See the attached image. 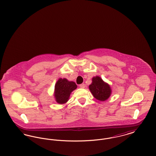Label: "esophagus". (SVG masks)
<instances>
[{
    "mask_svg": "<svg viewBox=\"0 0 156 156\" xmlns=\"http://www.w3.org/2000/svg\"><path fill=\"white\" fill-rule=\"evenodd\" d=\"M85 87V85L84 83H82V84L80 85V87L81 88H84Z\"/></svg>",
    "mask_w": 156,
    "mask_h": 156,
    "instance_id": "34e87169",
    "label": "esophagus"
}]
</instances>
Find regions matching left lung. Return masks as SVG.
<instances>
[{"label":"left lung","instance_id":"left-lung-1","mask_svg":"<svg viewBox=\"0 0 156 156\" xmlns=\"http://www.w3.org/2000/svg\"><path fill=\"white\" fill-rule=\"evenodd\" d=\"M89 88L94 98L100 101H106L111 95V87L99 76L92 78V82Z\"/></svg>","mask_w":156,"mask_h":156}]
</instances>
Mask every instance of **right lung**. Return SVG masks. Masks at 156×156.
I'll return each instance as SVG.
<instances>
[{"instance_id":"1","label":"right lung","mask_w":156,"mask_h":156,"mask_svg":"<svg viewBox=\"0 0 156 156\" xmlns=\"http://www.w3.org/2000/svg\"><path fill=\"white\" fill-rule=\"evenodd\" d=\"M76 88L74 82L69 81L66 78H59L55 85L54 97L56 102L59 104L66 103L71 93Z\"/></svg>"}]
</instances>
